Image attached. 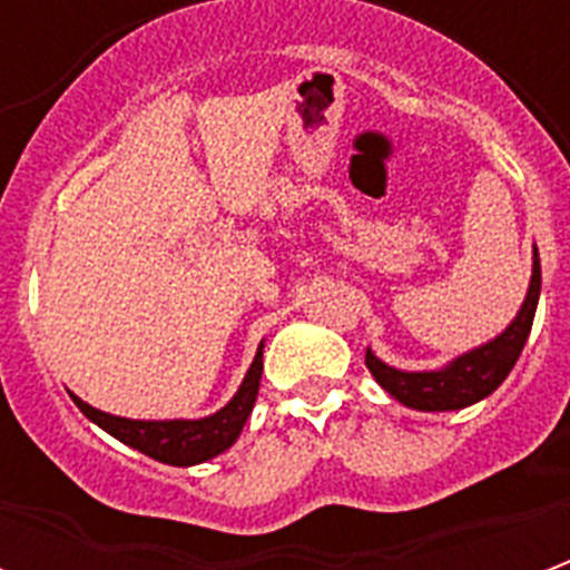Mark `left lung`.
Here are the masks:
<instances>
[{
	"mask_svg": "<svg viewBox=\"0 0 570 570\" xmlns=\"http://www.w3.org/2000/svg\"><path fill=\"white\" fill-rule=\"evenodd\" d=\"M540 298V259L534 247V268H531V284L522 308L515 314V321L503 330L494 342L470 351L464 357L452 360L445 370L436 372H403L387 366L366 351V366L375 375V382L382 384L387 394L400 400L403 406L419 409V412H452L479 403L482 396L498 391V384L510 375L515 360L522 354V347L534 323Z\"/></svg>",
	"mask_w": 570,
	"mask_h": 570,
	"instance_id": "left-lung-1",
	"label": "left lung"
}]
</instances>
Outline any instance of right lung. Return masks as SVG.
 I'll return each mask as SVG.
<instances>
[{
  "label": "right lung",
  "instance_id": "add662e5",
  "mask_svg": "<svg viewBox=\"0 0 570 570\" xmlns=\"http://www.w3.org/2000/svg\"><path fill=\"white\" fill-rule=\"evenodd\" d=\"M262 379V345L256 351V360L247 370V379L237 387V394L232 396V403L223 406L216 415L198 421H134L118 419L109 412L88 406L85 400L72 394V403L94 421L100 424L106 433H112L116 440H121L130 449L149 454L161 464L174 466H191L200 461H210L216 454H223L232 442L240 436V430L247 424L256 394H259Z\"/></svg>",
  "mask_w": 570,
  "mask_h": 570
}]
</instances>
